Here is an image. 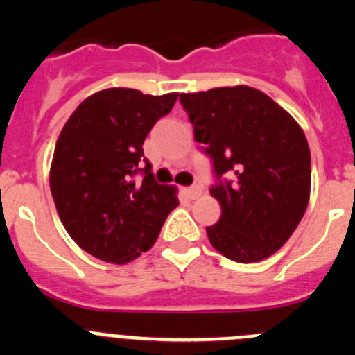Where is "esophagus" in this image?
Masks as SVG:
<instances>
[{
  "label": "esophagus",
  "mask_w": 355,
  "mask_h": 355,
  "mask_svg": "<svg viewBox=\"0 0 355 355\" xmlns=\"http://www.w3.org/2000/svg\"><path fill=\"white\" fill-rule=\"evenodd\" d=\"M184 193H187L188 199H197V197L202 193V190H200L199 187H190V188H184Z\"/></svg>",
  "instance_id": "34e87169"
}]
</instances>
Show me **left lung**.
Wrapping results in <instances>:
<instances>
[{
    "instance_id": "8db88e82",
    "label": "left lung",
    "mask_w": 355,
    "mask_h": 355,
    "mask_svg": "<svg viewBox=\"0 0 355 355\" xmlns=\"http://www.w3.org/2000/svg\"><path fill=\"white\" fill-rule=\"evenodd\" d=\"M180 101L218 180L209 192L222 215L206 227L209 243L233 261H263L286 243L309 202L311 153L302 128L247 85L181 94Z\"/></svg>"
}]
</instances>
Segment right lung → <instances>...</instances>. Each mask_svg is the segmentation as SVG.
<instances>
[{
    "instance_id": "right-lung-1",
    "label": "right lung",
    "mask_w": 355,
    "mask_h": 355,
    "mask_svg": "<svg viewBox=\"0 0 355 355\" xmlns=\"http://www.w3.org/2000/svg\"><path fill=\"white\" fill-rule=\"evenodd\" d=\"M178 94L135 89L92 94L56 140L49 187L71 238L101 261L126 265L155 245L168 213L180 205L174 187L158 184L142 144ZM142 171L144 180L132 175Z\"/></svg>"
}]
</instances>
